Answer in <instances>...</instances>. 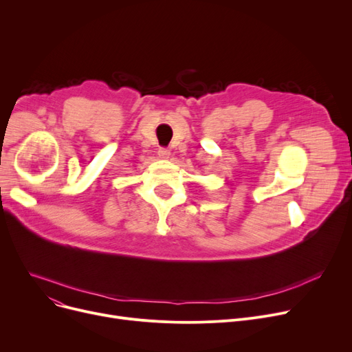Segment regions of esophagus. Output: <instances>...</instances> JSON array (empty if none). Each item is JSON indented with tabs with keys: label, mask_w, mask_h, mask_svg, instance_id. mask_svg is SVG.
<instances>
[{
	"label": "esophagus",
	"mask_w": 352,
	"mask_h": 352,
	"mask_svg": "<svg viewBox=\"0 0 352 352\" xmlns=\"http://www.w3.org/2000/svg\"><path fill=\"white\" fill-rule=\"evenodd\" d=\"M170 155H171V151L168 150V148H160V150H158V157H160L161 160L170 158Z\"/></svg>",
	"instance_id": "esophagus-1"
}]
</instances>
